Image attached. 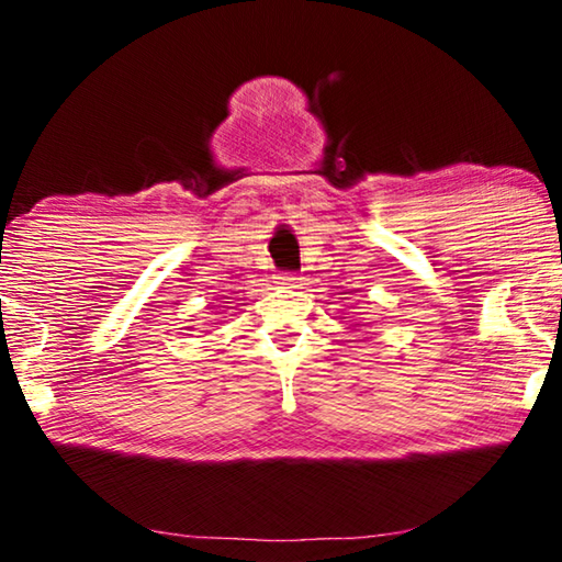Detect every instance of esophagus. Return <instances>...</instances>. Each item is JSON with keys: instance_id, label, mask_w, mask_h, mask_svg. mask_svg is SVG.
Here are the masks:
<instances>
[{"instance_id": "1", "label": "esophagus", "mask_w": 562, "mask_h": 562, "mask_svg": "<svg viewBox=\"0 0 562 562\" xmlns=\"http://www.w3.org/2000/svg\"><path fill=\"white\" fill-rule=\"evenodd\" d=\"M278 280L280 284H284V288H300V278H294V274H282Z\"/></svg>"}]
</instances>
